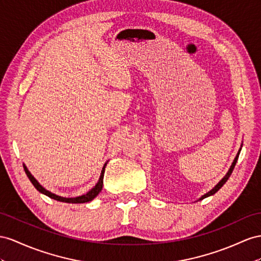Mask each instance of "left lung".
I'll list each match as a JSON object with an SVG mask.
<instances>
[{
    "mask_svg": "<svg viewBox=\"0 0 261 261\" xmlns=\"http://www.w3.org/2000/svg\"><path fill=\"white\" fill-rule=\"evenodd\" d=\"M239 153H240V150L238 151V153H237V155H236V158H235V160H233V162H232V164H231V166H230V169H229V171H228V173H227L226 174V176L222 179V181H220L215 188H214L212 191H210L208 193H207V194H205V195H203L202 197L199 198V200H202V199H204V198H206V197H208V196H211V195H213V194H215V193L222 188V186L227 182V179H228V177L230 176V174L232 173V171H233V168H235V165H236V162H237V160H238V156H239Z\"/></svg>",
    "mask_w": 261,
    "mask_h": 261,
    "instance_id": "1",
    "label": "left lung"
}]
</instances>
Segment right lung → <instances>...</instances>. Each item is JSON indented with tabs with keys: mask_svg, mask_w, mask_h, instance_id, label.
<instances>
[{
	"mask_svg": "<svg viewBox=\"0 0 261 261\" xmlns=\"http://www.w3.org/2000/svg\"><path fill=\"white\" fill-rule=\"evenodd\" d=\"M107 163L103 165L102 168V171H101V174H100V177H99V181L98 183L96 184L95 188H92L87 194L85 195H82V196H78V197H72V198H66V197H62V196H58V195H55L53 194V193L48 192L47 190H45L43 186L39 184L36 179L34 178V176H33L31 173L29 172V170L26 169V166L24 165V171L26 173V175H28V177L30 178V181L32 182V184L35 186V189L38 191L43 193V194H45L46 196H48L50 198H54L56 200H59V202H64V203H87V202H90V200H92L93 198H95L100 192H101L102 190V185H103V175H105V168H106Z\"/></svg>",
	"mask_w": 261,
	"mask_h": 261,
	"instance_id": "add662e5",
	"label": "right lung"
}]
</instances>
